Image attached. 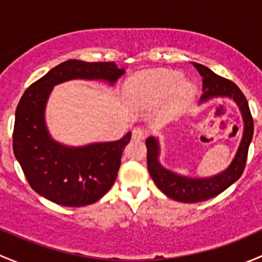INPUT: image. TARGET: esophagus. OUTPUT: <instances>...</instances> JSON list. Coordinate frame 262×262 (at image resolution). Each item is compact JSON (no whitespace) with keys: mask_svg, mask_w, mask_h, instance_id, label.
I'll use <instances>...</instances> for the list:
<instances>
[{"mask_svg":"<svg viewBox=\"0 0 262 262\" xmlns=\"http://www.w3.org/2000/svg\"><path fill=\"white\" fill-rule=\"evenodd\" d=\"M146 132L141 128H134L133 129V138L134 139H144L146 138Z\"/></svg>","mask_w":262,"mask_h":262,"instance_id":"obj_1","label":"esophagus"}]
</instances>
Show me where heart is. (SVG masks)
Returning <instances> with one entry per match:
<instances>
[{
	"mask_svg": "<svg viewBox=\"0 0 262 262\" xmlns=\"http://www.w3.org/2000/svg\"><path fill=\"white\" fill-rule=\"evenodd\" d=\"M129 91L146 104H160L171 95L167 114L175 115L189 106L195 95V86L191 82L182 80L179 73L158 71L143 73L132 80Z\"/></svg>",
	"mask_w": 262,
	"mask_h": 262,
	"instance_id": "1",
	"label": "heart"
}]
</instances>
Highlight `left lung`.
I'll use <instances>...</instances> for the list:
<instances>
[{"label":"left lung","mask_w":262,"mask_h":262,"mask_svg":"<svg viewBox=\"0 0 262 262\" xmlns=\"http://www.w3.org/2000/svg\"><path fill=\"white\" fill-rule=\"evenodd\" d=\"M192 64L203 77V95L200 97V102L218 96H227L233 99L241 110L245 130L238 150L228 168L218 175L205 179L186 178V176L178 175L165 168L158 161V155H160L158 141L153 137L146 139L147 167L150 178L163 194L181 203H198L212 199L238 180L244 173L248 147L253 136L252 115H251L244 92L238 89V86L234 82L215 75L205 66L199 64V63H192Z\"/></svg>","instance_id":"1"}]
</instances>
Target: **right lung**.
Masks as SVG:
<instances>
[{"label":"right lung","mask_w":262,"mask_h":262,"mask_svg":"<svg viewBox=\"0 0 262 262\" xmlns=\"http://www.w3.org/2000/svg\"><path fill=\"white\" fill-rule=\"evenodd\" d=\"M124 68L114 62L71 59L50 70L26 89L15 113L12 147L34 191L55 204L84 207L101 199L114 185L132 132L115 142L66 147L50 138L44 121L47 100L62 82L104 80L115 83Z\"/></svg>","instance_id":"add662e5"}]
</instances>
